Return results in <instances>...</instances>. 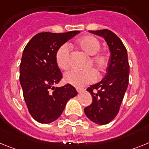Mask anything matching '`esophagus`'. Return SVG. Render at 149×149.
<instances>
[{
	"label": "esophagus",
	"instance_id": "1",
	"mask_svg": "<svg viewBox=\"0 0 149 149\" xmlns=\"http://www.w3.org/2000/svg\"><path fill=\"white\" fill-rule=\"evenodd\" d=\"M83 90V89L82 88H76V91H77V92H81V91H82Z\"/></svg>",
	"mask_w": 149,
	"mask_h": 149
}]
</instances>
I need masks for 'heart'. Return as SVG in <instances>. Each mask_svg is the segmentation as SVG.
Wrapping results in <instances>:
<instances>
[{"label":"heart","mask_w":149,"mask_h":149,"mask_svg":"<svg viewBox=\"0 0 149 149\" xmlns=\"http://www.w3.org/2000/svg\"><path fill=\"white\" fill-rule=\"evenodd\" d=\"M76 46L85 52L86 55L91 56L90 65H93L99 74L104 73L109 63V55L107 52L100 51V42L96 37L91 35H85L80 37L76 42ZM70 49L67 45H63L59 48L55 55V60L58 67L61 70H65L69 67ZM97 76L94 70L88 71L70 70L65 73L64 82L80 88L91 84L97 80Z\"/></svg>","instance_id":"obj_1"}]
</instances>
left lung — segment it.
Wrapping results in <instances>:
<instances>
[{"instance_id":"1","label":"left lung","mask_w":149,"mask_h":149,"mask_svg":"<svg viewBox=\"0 0 149 149\" xmlns=\"http://www.w3.org/2000/svg\"><path fill=\"white\" fill-rule=\"evenodd\" d=\"M89 32L105 39L111 56L105 77L100 82L87 88L92 96V103L84 109V112L93 122L97 125H107L119 112L128 86L130 66L127 52L119 37L109 30Z\"/></svg>"}]
</instances>
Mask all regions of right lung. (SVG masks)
<instances>
[{
	"instance_id": "right-lung-1",
	"label": "right lung",
	"mask_w": 149,
	"mask_h": 149,
	"mask_svg": "<svg viewBox=\"0 0 149 149\" xmlns=\"http://www.w3.org/2000/svg\"><path fill=\"white\" fill-rule=\"evenodd\" d=\"M80 31L42 32L28 42L20 64L21 86L31 116L42 124L58 119L67 101L77 94L73 85L55 88L62 79L55 55L59 48Z\"/></svg>"
}]
</instances>
